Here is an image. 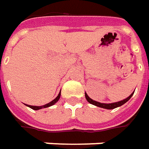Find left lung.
Segmentation results:
<instances>
[{"instance_id": "8db88e82", "label": "left lung", "mask_w": 149, "mask_h": 149, "mask_svg": "<svg viewBox=\"0 0 149 149\" xmlns=\"http://www.w3.org/2000/svg\"><path fill=\"white\" fill-rule=\"evenodd\" d=\"M134 92L133 93H131V95L128 96L127 98H126L125 100H121V101H118V102H115V103H111V104H104V103H100V102H97V101H95V100H92L89 96L87 95V93L85 92V97H86V99L88 100V102L90 103V104H94V105H96V106H98V107L100 108H103V109H115L117 107H119L121 105H123V104H125L126 102H127L128 100L131 99V97L132 96V95L134 94Z\"/></svg>"}]
</instances>
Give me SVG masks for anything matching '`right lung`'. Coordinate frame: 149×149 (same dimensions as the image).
I'll use <instances>...</instances> for the list:
<instances>
[{
  "mask_svg": "<svg viewBox=\"0 0 149 149\" xmlns=\"http://www.w3.org/2000/svg\"><path fill=\"white\" fill-rule=\"evenodd\" d=\"M60 96H61V92L58 94V96L54 99L53 100H52L51 102H49V103H48V104H45V105H42V106H32V105H28V104H26V105H27L28 107H30L31 109H34V110H38V109H43V108H47V107H49V106H51V105H53V104H54L56 102H57L58 101V100H59V98H60Z\"/></svg>",
  "mask_w": 149,
  "mask_h": 149,
  "instance_id": "right-lung-1",
  "label": "right lung"
}]
</instances>
